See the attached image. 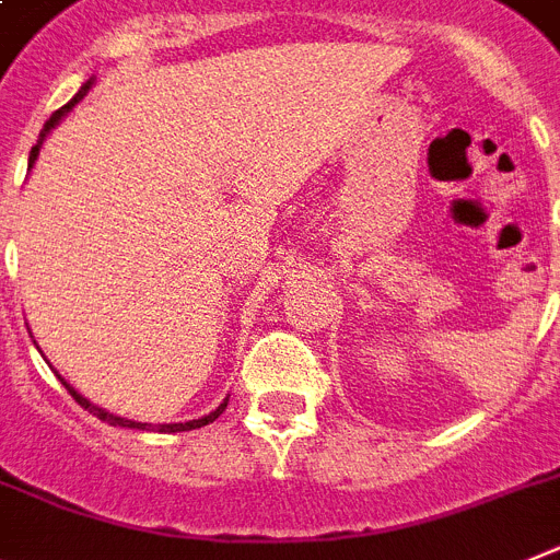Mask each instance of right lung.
<instances>
[{"instance_id": "obj_1", "label": "right lung", "mask_w": 560, "mask_h": 560, "mask_svg": "<svg viewBox=\"0 0 560 560\" xmlns=\"http://www.w3.org/2000/svg\"><path fill=\"white\" fill-rule=\"evenodd\" d=\"M92 84H95V78H90V81H86V84L81 86V90L75 92V98H72L70 104H65V106H61V109H58V112H52V115H50V120H47V124H45V129H42V132H38V140H36V145H33V149H31V160H27V172H31L33 165H36V160H38V152H42V145H45L47 135H50L52 129H56V126L61 124V118H65L67 112H70L72 106L78 104V101H84V95H86V92L92 90ZM33 343H36V340H33ZM58 381L65 383V386H67V392H70V395L75 397V402H78V406H81V408H86V411H90V415H95V417H98V420L109 422V425H120V428H135V431H160V434H177V431H191V428H202V425H208V422H213V420H217V417H220L222 411H225V408H228V397H225V400H222L220 406L213 408L211 415L199 417V420H188V422H163V425H152V422H135V420H126V417L109 415V411H106V408H98V406H95V402H90V400H86L84 395H78L75 388H72L70 383H67L65 377H61V374H58Z\"/></svg>"}]
</instances>
